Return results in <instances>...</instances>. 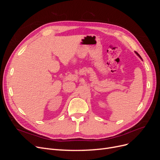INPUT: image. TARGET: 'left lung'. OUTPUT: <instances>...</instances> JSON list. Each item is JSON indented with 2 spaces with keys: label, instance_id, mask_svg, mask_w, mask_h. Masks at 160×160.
Returning <instances> with one entry per match:
<instances>
[{
  "label": "left lung",
  "instance_id": "1",
  "mask_svg": "<svg viewBox=\"0 0 160 160\" xmlns=\"http://www.w3.org/2000/svg\"><path fill=\"white\" fill-rule=\"evenodd\" d=\"M135 53H136V54H137V55H138V56H139V57H140V58H141V59H142V57H140V55H139V54H138V52H135Z\"/></svg>",
  "mask_w": 160,
  "mask_h": 160
}]
</instances>
